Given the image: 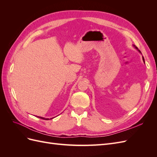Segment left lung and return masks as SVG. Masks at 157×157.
<instances>
[{
    "label": "left lung",
    "instance_id": "obj_1",
    "mask_svg": "<svg viewBox=\"0 0 157 157\" xmlns=\"http://www.w3.org/2000/svg\"><path fill=\"white\" fill-rule=\"evenodd\" d=\"M135 48H137V47H136V46H135ZM139 51H140V50H139ZM143 59H144V57H143ZM144 62H145V61H144Z\"/></svg>",
    "mask_w": 157,
    "mask_h": 157
}]
</instances>
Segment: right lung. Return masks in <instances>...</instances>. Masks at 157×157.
<instances>
[{
	"label": "right lung",
	"mask_w": 157,
	"mask_h": 157,
	"mask_svg": "<svg viewBox=\"0 0 157 157\" xmlns=\"http://www.w3.org/2000/svg\"><path fill=\"white\" fill-rule=\"evenodd\" d=\"M39 117L40 118H42V119H44V120H49V118H42V117ZM50 119H52V118H50Z\"/></svg>",
	"instance_id": "obj_1"
}]
</instances>
